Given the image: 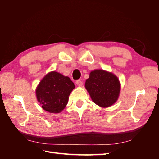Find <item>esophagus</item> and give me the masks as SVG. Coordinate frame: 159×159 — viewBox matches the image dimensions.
<instances>
[{
    "mask_svg": "<svg viewBox=\"0 0 159 159\" xmlns=\"http://www.w3.org/2000/svg\"><path fill=\"white\" fill-rule=\"evenodd\" d=\"M75 84H77V86H82V84H83V83H82V81L80 80H76V81H75Z\"/></svg>",
    "mask_w": 159,
    "mask_h": 159,
    "instance_id": "esophagus-1",
    "label": "esophagus"
}]
</instances>
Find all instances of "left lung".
Wrapping results in <instances>:
<instances>
[{
  "label": "left lung",
  "instance_id": "8db88e82",
  "mask_svg": "<svg viewBox=\"0 0 159 159\" xmlns=\"http://www.w3.org/2000/svg\"><path fill=\"white\" fill-rule=\"evenodd\" d=\"M85 87L92 100L101 107L111 106L117 101L120 85L118 77L103 70H94L90 73Z\"/></svg>",
  "mask_w": 159,
  "mask_h": 159
}]
</instances>
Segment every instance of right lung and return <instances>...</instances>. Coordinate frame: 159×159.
<instances>
[{"label":"right lung","mask_w":159,"mask_h":159,"mask_svg":"<svg viewBox=\"0 0 159 159\" xmlns=\"http://www.w3.org/2000/svg\"><path fill=\"white\" fill-rule=\"evenodd\" d=\"M75 88L69 77L53 71L45 75L36 90L37 98L44 110L59 113L68 103L69 96Z\"/></svg>","instance_id":"obj_1"}]
</instances>
